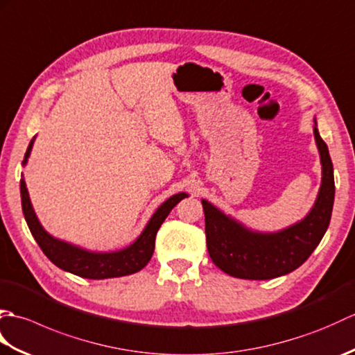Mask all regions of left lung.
Segmentation results:
<instances>
[{"instance_id":"left-lung-1","label":"left lung","mask_w":355,"mask_h":355,"mask_svg":"<svg viewBox=\"0 0 355 355\" xmlns=\"http://www.w3.org/2000/svg\"><path fill=\"white\" fill-rule=\"evenodd\" d=\"M314 139L320 154L322 184L314 206L299 223L279 232H254L223 214L212 202L201 200L209 256L224 273L252 281L288 275L302 266L319 245L331 221L336 186L333 162L318 123L314 125Z\"/></svg>"}]
</instances>
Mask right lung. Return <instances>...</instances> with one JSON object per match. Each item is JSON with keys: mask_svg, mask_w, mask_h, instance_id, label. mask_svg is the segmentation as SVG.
<instances>
[{"mask_svg": "<svg viewBox=\"0 0 355 355\" xmlns=\"http://www.w3.org/2000/svg\"><path fill=\"white\" fill-rule=\"evenodd\" d=\"M33 141L35 137L30 141L22 164L27 163ZM19 187L22 214H24L28 229L32 232L33 238L36 239L37 245L41 247L44 254L47 256L56 267L87 279L120 277L140 271L150 261V258H153L157 232L166 220V216L169 215L171 210L175 207L180 201L187 197V193L180 192L166 200L163 205L155 210V214L150 216L145 230L140 233V236L135 239L130 247L122 248V250L119 252H89L85 250V248H80L78 245H73L70 243H65V241L51 236L49 232H45L40 220L36 218L24 178H21Z\"/></svg>", "mask_w": 355, "mask_h": 355, "instance_id": "obj_1", "label": "right lung"}]
</instances>
